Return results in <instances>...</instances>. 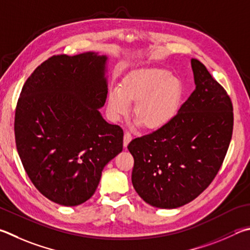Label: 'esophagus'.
Returning a JSON list of instances; mask_svg holds the SVG:
<instances>
[{"label":"esophagus","mask_w":250,"mask_h":250,"mask_svg":"<svg viewBox=\"0 0 250 250\" xmlns=\"http://www.w3.org/2000/svg\"><path fill=\"white\" fill-rule=\"evenodd\" d=\"M131 140H132V134H131L129 131H125V135H124V146L125 147L128 146V144Z\"/></svg>","instance_id":"obj_1"}]
</instances>
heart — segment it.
Instances as JSON below:
<instances>
[{
    "mask_svg": "<svg viewBox=\"0 0 250 250\" xmlns=\"http://www.w3.org/2000/svg\"><path fill=\"white\" fill-rule=\"evenodd\" d=\"M180 81L168 71L151 67L134 72L124 80L121 87L115 86L108 94V110L115 120L130 112L149 129L161 128L178 110L181 98Z\"/></svg>",
    "mask_w": 250,
    "mask_h": 250,
    "instance_id": "heart-1",
    "label": "heart"
}]
</instances>
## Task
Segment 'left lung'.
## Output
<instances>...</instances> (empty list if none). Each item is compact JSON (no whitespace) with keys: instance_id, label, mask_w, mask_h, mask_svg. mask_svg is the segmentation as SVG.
Instances as JSON below:
<instances>
[{"instance_id":"1","label":"left lung","mask_w":250,"mask_h":250,"mask_svg":"<svg viewBox=\"0 0 250 250\" xmlns=\"http://www.w3.org/2000/svg\"><path fill=\"white\" fill-rule=\"evenodd\" d=\"M196 89L166 125L131 141L132 185L145 202L175 208L201 194L219 172L233 134V104L192 59Z\"/></svg>"}]
</instances>
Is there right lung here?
<instances>
[{"mask_svg": "<svg viewBox=\"0 0 250 250\" xmlns=\"http://www.w3.org/2000/svg\"><path fill=\"white\" fill-rule=\"evenodd\" d=\"M107 58L59 54L22 86L15 110L21 164L39 192L74 207L93 196L104 167L124 147V130L99 112L106 103Z\"/></svg>", "mask_w": 250, "mask_h": 250, "instance_id": "obj_1", "label": "right lung"}]
</instances>
